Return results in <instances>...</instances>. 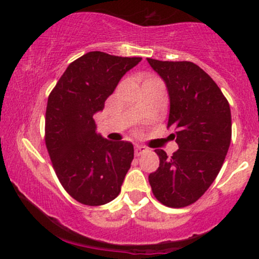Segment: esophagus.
<instances>
[{
  "label": "esophagus",
  "mask_w": 259,
  "mask_h": 259,
  "mask_svg": "<svg viewBox=\"0 0 259 259\" xmlns=\"http://www.w3.org/2000/svg\"><path fill=\"white\" fill-rule=\"evenodd\" d=\"M145 152H147V148L145 146H140V145H138V146L135 147V154H136V156H141V154H144Z\"/></svg>",
  "instance_id": "34e87169"
}]
</instances>
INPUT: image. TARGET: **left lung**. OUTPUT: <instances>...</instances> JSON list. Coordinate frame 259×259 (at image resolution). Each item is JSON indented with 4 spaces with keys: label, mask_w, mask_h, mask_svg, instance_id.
Returning a JSON list of instances; mask_svg holds the SVG:
<instances>
[{
    "label": "left lung",
    "mask_w": 259,
    "mask_h": 259,
    "mask_svg": "<svg viewBox=\"0 0 259 259\" xmlns=\"http://www.w3.org/2000/svg\"><path fill=\"white\" fill-rule=\"evenodd\" d=\"M167 85L173 126L179 150L168 157L154 150L159 167L148 175L154 197L171 208L195 203L221 171L231 141V113L228 100L214 80L192 62L147 58Z\"/></svg>",
    "instance_id": "8db88e82"
}]
</instances>
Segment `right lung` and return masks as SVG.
<instances>
[{
  "mask_svg": "<svg viewBox=\"0 0 259 259\" xmlns=\"http://www.w3.org/2000/svg\"><path fill=\"white\" fill-rule=\"evenodd\" d=\"M141 59L89 52L68 65L49 96L45 142L53 169L65 191L86 206L114 200L132 165V142L103 139L94 114Z\"/></svg>",
  "mask_w": 259,
  "mask_h": 259,
  "instance_id": "1",
  "label": "right lung"
}]
</instances>
